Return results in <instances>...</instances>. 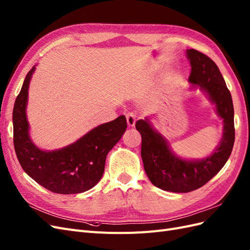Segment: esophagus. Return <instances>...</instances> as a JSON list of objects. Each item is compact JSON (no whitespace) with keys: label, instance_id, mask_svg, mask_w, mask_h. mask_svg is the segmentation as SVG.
<instances>
[{"label":"esophagus","instance_id":"1","mask_svg":"<svg viewBox=\"0 0 250 250\" xmlns=\"http://www.w3.org/2000/svg\"><path fill=\"white\" fill-rule=\"evenodd\" d=\"M126 120H127V124L129 127H133L135 125V122H137V116L133 112H128L126 115Z\"/></svg>","mask_w":250,"mask_h":250}]
</instances>
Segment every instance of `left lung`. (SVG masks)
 I'll list each match as a JSON object with an SVG mask.
<instances>
[{
	"mask_svg": "<svg viewBox=\"0 0 250 250\" xmlns=\"http://www.w3.org/2000/svg\"><path fill=\"white\" fill-rule=\"evenodd\" d=\"M186 54L191 64V89L199 87L215 105L217 115L222 119L223 133L219 145L208 156L187 160L173 152L167 139L148 118L135 123L142 135L141 155L149 180L162 190L173 193H188L206 185L228 162L234 143L232 99L219 67L199 51L188 49Z\"/></svg>",
	"mask_w": 250,
	"mask_h": 250,
	"instance_id": "8db88e82",
	"label": "left lung"
}]
</instances>
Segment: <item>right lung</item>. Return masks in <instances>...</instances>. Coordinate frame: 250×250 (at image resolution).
Masks as SVG:
<instances>
[{
  "label": "right lung",
  "instance_id": "obj_1",
  "mask_svg": "<svg viewBox=\"0 0 250 250\" xmlns=\"http://www.w3.org/2000/svg\"><path fill=\"white\" fill-rule=\"evenodd\" d=\"M35 65L29 71L14 103L13 143L18 160L28 175L47 190L57 194H79L99 183L109 151L126 131L125 116L93 128L63 148L47 151L30 138L27 120L28 89Z\"/></svg>",
  "mask_w": 250,
  "mask_h": 250
}]
</instances>
